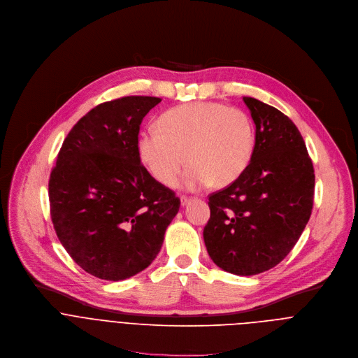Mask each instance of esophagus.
Masks as SVG:
<instances>
[{"label": "esophagus", "mask_w": 358, "mask_h": 358, "mask_svg": "<svg viewBox=\"0 0 358 358\" xmlns=\"http://www.w3.org/2000/svg\"><path fill=\"white\" fill-rule=\"evenodd\" d=\"M193 200H194V199L190 197V196H185V194L180 196V204H182V206H187V204L192 203Z\"/></svg>", "instance_id": "obj_1"}]
</instances>
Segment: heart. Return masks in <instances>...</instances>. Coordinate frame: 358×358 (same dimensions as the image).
Masks as SVG:
<instances>
[{
    "instance_id": "obj_1",
    "label": "heart",
    "mask_w": 358,
    "mask_h": 358,
    "mask_svg": "<svg viewBox=\"0 0 358 358\" xmlns=\"http://www.w3.org/2000/svg\"><path fill=\"white\" fill-rule=\"evenodd\" d=\"M257 145L252 118L240 108L199 101L161 115L138 139L139 158L164 186L175 183L187 162L182 185L199 189L224 187L248 169Z\"/></svg>"
}]
</instances>
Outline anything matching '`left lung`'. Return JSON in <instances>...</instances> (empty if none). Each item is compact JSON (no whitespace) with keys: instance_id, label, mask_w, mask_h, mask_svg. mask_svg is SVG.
I'll list each match as a JSON object with an SVG mask.
<instances>
[{"instance_id":"8db88e82","label":"left lung","mask_w":358,"mask_h":358,"mask_svg":"<svg viewBox=\"0 0 358 358\" xmlns=\"http://www.w3.org/2000/svg\"><path fill=\"white\" fill-rule=\"evenodd\" d=\"M255 122L257 145L244 175L208 194L203 230L213 262L236 275L278 265L298 243L313 208L315 169L292 120L257 99H243Z\"/></svg>"}]
</instances>
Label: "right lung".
Here are the masks:
<instances>
[{
	"label": "right lung",
	"instance_id": "right-lung-1",
	"mask_svg": "<svg viewBox=\"0 0 358 358\" xmlns=\"http://www.w3.org/2000/svg\"><path fill=\"white\" fill-rule=\"evenodd\" d=\"M162 99L101 103L64 138L49 178L50 219L80 268L122 280L158 255L180 199L155 180L138 152L139 125Z\"/></svg>",
	"mask_w": 358,
	"mask_h": 358
}]
</instances>
